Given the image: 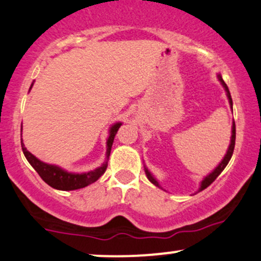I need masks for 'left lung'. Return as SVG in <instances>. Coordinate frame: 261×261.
<instances>
[{
	"mask_svg": "<svg viewBox=\"0 0 261 261\" xmlns=\"http://www.w3.org/2000/svg\"><path fill=\"white\" fill-rule=\"evenodd\" d=\"M218 80H219L220 83H222L223 88L225 89V93H227V96H228V100H229V104H230V107H231V110H233V101H231V96H230V93H229V89H228V87H227V84H225V83H224V80L222 79V76H220V75H218ZM234 146H236V122L233 121V126H231V137H230V145H229V147H228V151H227V153H225L224 159L222 160V162H220L219 165L217 166V167L214 168V170L212 171V172H211L210 174H208L207 177H204V178H203V181L200 182V187H199L198 192L203 191V190H205V188H207L208 186H211L212 183H213L214 181H216V178H217V177H218L219 174L222 173V171L224 170V168H225V166H227V165H228V162L230 161V159H231V154H233V151H234ZM145 172H146V176H147L148 181H150L151 183H153V185L156 186V187L161 188V186H160L159 181H157V179L154 178V177L152 176V173H151L150 171H148L147 168H146V167H145Z\"/></svg>",
	"mask_w": 261,
	"mask_h": 261,
	"instance_id": "left-lung-1",
	"label": "left lung"
}]
</instances>
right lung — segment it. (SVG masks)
I'll return each mask as SVG.
<instances>
[{
	"instance_id": "1",
	"label": "right lung",
	"mask_w": 261,
	"mask_h": 261,
	"mask_svg": "<svg viewBox=\"0 0 261 261\" xmlns=\"http://www.w3.org/2000/svg\"><path fill=\"white\" fill-rule=\"evenodd\" d=\"M33 87V83L31 85V88ZM30 88V89H31ZM121 126V122H116L110 127L109 130V137L107 140V161L102 163L101 166L95 170L90 171V172L85 173H71L68 171L63 170V168L58 167L56 165H49V163H45L41 161V160L37 159L34 154H32L27 148L24 147L23 141H21L22 150L27 159V161L31 163V166L37 171V173L41 176V178L44 181L47 185H49L50 187L56 188L59 191H74L79 190V188H84L87 186L91 185L95 181H98L100 177L104 174L108 167V159L110 156L111 146H113L114 139L119 130V127Z\"/></svg>"
}]
</instances>
